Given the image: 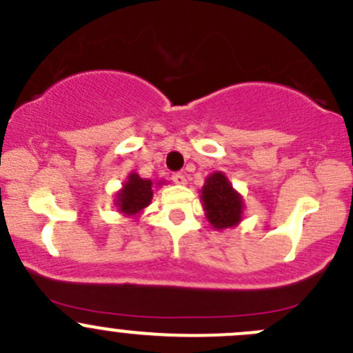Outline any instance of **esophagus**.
<instances>
[{"label":"esophagus","instance_id":"34e87169","mask_svg":"<svg viewBox=\"0 0 353 353\" xmlns=\"http://www.w3.org/2000/svg\"><path fill=\"white\" fill-rule=\"evenodd\" d=\"M172 181L176 184H179V186H184V184L188 183V179H186V176H184L183 172H176V174H172Z\"/></svg>","mask_w":353,"mask_h":353}]
</instances>
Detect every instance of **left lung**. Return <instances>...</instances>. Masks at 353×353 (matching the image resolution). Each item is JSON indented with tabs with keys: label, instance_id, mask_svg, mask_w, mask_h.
<instances>
[{
	"label": "left lung",
	"instance_id": "left-lung-1",
	"mask_svg": "<svg viewBox=\"0 0 353 353\" xmlns=\"http://www.w3.org/2000/svg\"><path fill=\"white\" fill-rule=\"evenodd\" d=\"M201 201L206 219L213 229H229L243 220V196L234 190L225 174L213 172L206 177L201 190Z\"/></svg>",
	"mask_w": 353,
	"mask_h": 353
}]
</instances>
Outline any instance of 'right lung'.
I'll use <instances>...</instances> for the list:
<instances>
[{
    "mask_svg": "<svg viewBox=\"0 0 353 353\" xmlns=\"http://www.w3.org/2000/svg\"><path fill=\"white\" fill-rule=\"evenodd\" d=\"M152 196L154 183L150 179H141L137 172H131L123 190L116 194V206L124 215H137L150 205Z\"/></svg>",
    "mask_w": 353,
    "mask_h": 353,
    "instance_id": "1",
    "label": "right lung"
}]
</instances>
